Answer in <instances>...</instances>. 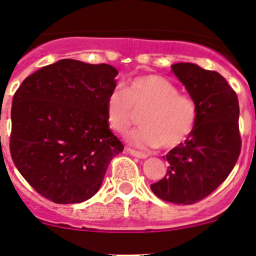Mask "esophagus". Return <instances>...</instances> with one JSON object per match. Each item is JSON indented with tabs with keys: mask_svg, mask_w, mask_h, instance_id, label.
<instances>
[{
	"mask_svg": "<svg viewBox=\"0 0 256 256\" xmlns=\"http://www.w3.org/2000/svg\"><path fill=\"white\" fill-rule=\"evenodd\" d=\"M128 152L132 156H134V158H138V159H146L148 158V155L144 152H140V151H136V150H130V148H128Z\"/></svg>",
	"mask_w": 256,
	"mask_h": 256,
	"instance_id": "esophagus-1",
	"label": "esophagus"
}]
</instances>
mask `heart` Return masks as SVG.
Instances as JSON below:
<instances>
[{"mask_svg":"<svg viewBox=\"0 0 256 256\" xmlns=\"http://www.w3.org/2000/svg\"><path fill=\"white\" fill-rule=\"evenodd\" d=\"M141 115L144 126L126 136L133 148L148 150L164 146L174 148L188 138L196 124L195 102L180 94L178 88L160 76H140L130 80L126 91L112 88L105 101L108 126L124 133L132 126L134 110Z\"/></svg>","mask_w":256,"mask_h":256,"instance_id":"1","label":"heart"}]
</instances>
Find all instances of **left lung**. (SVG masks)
I'll return each instance as SVG.
<instances>
[{"label": "left lung", "instance_id": "8db88e82", "mask_svg": "<svg viewBox=\"0 0 256 256\" xmlns=\"http://www.w3.org/2000/svg\"><path fill=\"white\" fill-rule=\"evenodd\" d=\"M172 72L195 102L198 118L188 138L166 154V176L151 190L162 200L190 205L218 188L238 159V98L216 72L192 62L173 64Z\"/></svg>", "mask_w": 256, "mask_h": 256}]
</instances>
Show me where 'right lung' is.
<instances>
[{"mask_svg":"<svg viewBox=\"0 0 256 256\" xmlns=\"http://www.w3.org/2000/svg\"><path fill=\"white\" fill-rule=\"evenodd\" d=\"M118 70L73 58L40 68L15 92L10 152L26 182L56 204H76L100 190L123 144L108 128L105 101Z\"/></svg>","mask_w":256,"mask_h":256,"instance_id":"1","label":"right lung"}]
</instances>
